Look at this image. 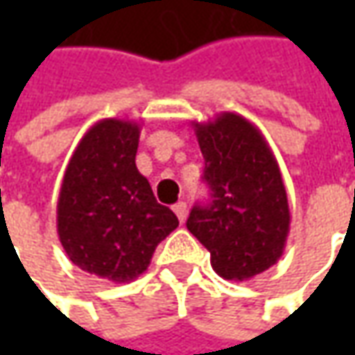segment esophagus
I'll return each instance as SVG.
<instances>
[{
  "label": "esophagus",
  "instance_id": "obj_1",
  "mask_svg": "<svg viewBox=\"0 0 355 355\" xmlns=\"http://www.w3.org/2000/svg\"><path fill=\"white\" fill-rule=\"evenodd\" d=\"M173 211H175V215H178V219L184 223L185 215H187V205H185L184 201H178V203L173 205Z\"/></svg>",
  "mask_w": 355,
  "mask_h": 355
}]
</instances>
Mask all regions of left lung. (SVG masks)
I'll return each mask as SVG.
<instances>
[{
  "label": "left lung",
  "instance_id": "obj_1",
  "mask_svg": "<svg viewBox=\"0 0 355 355\" xmlns=\"http://www.w3.org/2000/svg\"><path fill=\"white\" fill-rule=\"evenodd\" d=\"M191 124L211 201L196 205L185 225L211 252L219 277L249 280L277 265L291 231L279 162L261 130L241 114L221 112Z\"/></svg>",
  "mask_w": 355,
  "mask_h": 355
}]
</instances>
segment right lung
Segmentation results:
<instances>
[{"label": "right lung", "mask_w": 355, "mask_h": 355, "mask_svg": "<svg viewBox=\"0 0 355 355\" xmlns=\"http://www.w3.org/2000/svg\"><path fill=\"white\" fill-rule=\"evenodd\" d=\"M140 124L98 120L64 170L57 233L73 261L98 279L130 282L150 266L157 243L180 225L136 168Z\"/></svg>", "instance_id": "obj_1"}]
</instances>
